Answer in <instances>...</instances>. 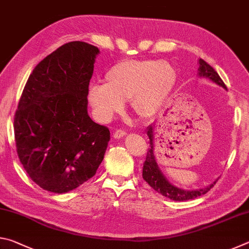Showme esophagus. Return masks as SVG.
Masks as SVG:
<instances>
[{
    "label": "esophagus",
    "instance_id": "1",
    "mask_svg": "<svg viewBox=\"0 0 249 249\" xmlns=\"http://www.w3.org/2000/svg\"><path fill=\"white\" fill-rule=\"evenodd\" d=\"M125 135H126L125 130H123V129H117L116 132L114 133V138H117V140H119V138L124 137Z\"/></svg>",
    "mask_w": 249,
    "mask_h": 249
}]
</instances>
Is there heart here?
<instances>
[{
	"label": "heart",
	"instance_id": "1",
	"mask_svg": "<svg viewBox=\"0 0 249 249\" xmlns=\"http://www.w3.org/2000/svg\"><path fill=\"white\" fill-rule=\"evenodd\" d=\"M105 83L93 84L88 99L101 120L107 121L130 101L135 114L149 119L157 113L174 90L177 73L169 62L123 60L105 73Z\"/></svg>",
	"mask_w": 249,
	"mask_h": 249
}]
</instances>
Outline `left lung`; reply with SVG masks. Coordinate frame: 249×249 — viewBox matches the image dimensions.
I'll use <instances>...</instances> for the list:
<instances>
[{
    "mask_svg": "<svg viewBox=\"0 0 249 249\" xmlns=\"http://www.w3.org/2000/svg\"><path fill=\"white\" fill-rule=\"evenodd\" d=\"M199 75L203 78H208L215 82L218 86L224 88L226 90L227 88L225 83L223 82L220 75L211 67L208 62H205L203 59H199ZM147 135H148L150 141V148L147 151L146 160L144 162V167H142V178L148 183L155 191H157L163 196L169 197V199L174 201H187L192 200L196 197L200 196L202 195H205L206 192L211 190V188L214 187V184L217 182V180L211 183L208 187L203 189H199V190H183V189L177 188L172 185L169 181L166 179V177L162 175L161 170L159 169L156 161V157L154 155V126L150 125L147 128Z\"/></svg>",
    "mask_w": 249,
    "mask_h": 249,
    "instance_id": "8db88e82",
    "label": "left lung"
}]
</instances>
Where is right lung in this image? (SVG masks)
<instances>
[{
	"label": "right lung",
	"instance_id": "1",
	"mask_svg": "<svg viewBox=\"0 0 249 249\" xmlns=\"http://www.w3.org/2000/svg\"><path fill=\"white\" fill-rule=\"evenodd\" d=\"M100 50L70 41L44 58L25 86L14 116L16 150L44 190L66 193L95 175L109 130L88 114L89 83Z\"/></svg>",
	"mask_w": 249,
	"mask_h": 249
}]
</instances>
